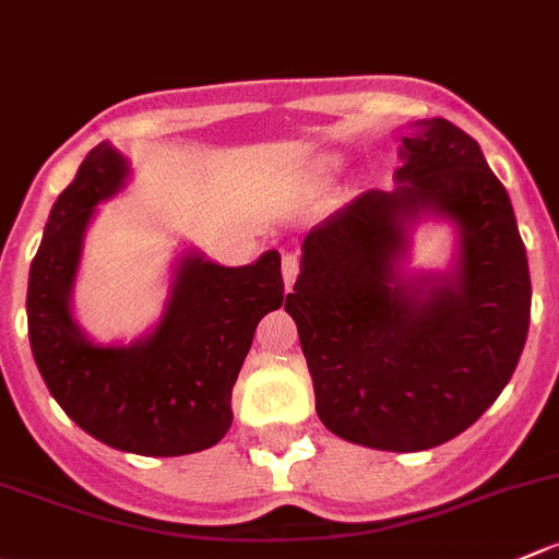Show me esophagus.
<instances>
[{
    "mask_svg": "<svg viewBox=\"0 0 559 559\" xmlns=\"http://www.w3.org/2000/svg\"><path fill=\"white\" fill-rule=\"evenodd\" d=\"M281 273H284V284L289 289L299 275V257L297 254H284V264H281Z\"/></svg>",
    "mask_w": 559,
    "mask_h": 559,
    "instance_id": "obj_1",
    "label": "esophagus"
}]
</instances>
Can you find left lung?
Listing matches in <instances>:
<instances>
[{
    "instance_id": "left-lung-1",
    "label": "left lung",
    "mask_w": 559,
    "mask_h": 559,
    "mask_svg": "<svg viewBox=\"0 0 559 559\" xmlns=\"http://www.w3.org/2000/svg\"><path fill=\"white\" fill-rule=\"evenodd\" d=\"M399 155L396 190L364 192L305 235L284 308L329 431L415 452L466 431L509 383L531 324V273L512 201L466 131L420 120ZM426 210L456 222L462 254L450 276L404 287L395 260Z\"/></svg>"
}]
</instances>
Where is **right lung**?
I'll use <instances>...</instances> for the list:
<instances>
[{"label":"right lung","mask_w":559,"mask_h":559,"mask_svg":"<svg viewBox=\"0 0 559 559\" xmlns=\"http://www.w3.org/2000/svg\"><path fill=\"white\" fill-rule=\"evenodd\" d=\"M126 157L87 152L47 216L28 273V343L52 399L82 431L122 452L174 457L214 448L233 423V385L262 316L284 302L278 251L222 267L181 257L171 297L150 337L96 345L72 319L78 275L96 205L126 185Z\"/></svg>","instance_id":"right-lung-1"}]
</instances>
